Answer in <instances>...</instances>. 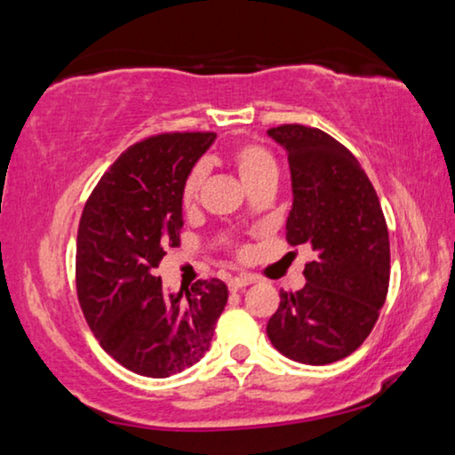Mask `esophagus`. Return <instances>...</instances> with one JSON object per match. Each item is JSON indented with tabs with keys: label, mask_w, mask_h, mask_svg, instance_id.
I'll use <instances>...</instances> for the list:
<instances>
[{
	"label": "esophagus",
	"mask_w": 455,
	"mask_h": 455,
	"mask_svg": "<svg viewBox=\"0 0 455 455\" xmlns=\"http://www.w3.org/2000/svg\"><path fill=\"white\" fill-rule=\"evenodd\" d=\"M251 283H253V278H249V276H235V278L227 280L228 291H233V292L245 289V286H249Z\"/></svg>",
	"instance_id": "1"
}]
</instances>
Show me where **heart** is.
Returning a JSON list of instances; mask_svg holds the SVG:
<instances>
[{"instance_id": "heart-1", "label": "heart", "mask_w": 455, "mask_h": 455, "mask_svg": "<svg viewBox=\"0 0 455 455\" xmlns=\"http://www.w3.org/2000/svg\"><path fill=\"white\" fill-rule=\"evenodd\" d=\"M230 158H233L236 172H239L243 183H245L249 189H251L255 183L264 181V179H267V177H276V172H278L276 158H274L272 152L264 148L261 144H255V142L239 144L233 150ZM204 181H206V166L196 164L194 169L189 171V175L183 183L181 202L185 208H191L197 200H200V191H202ZM239 255H245V251L241 249Z\"/></svg>"}]
</instances>
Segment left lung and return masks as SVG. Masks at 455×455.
Returning <instances> with one entry per match:
<instances>
[{"label":"left lung","instance_id":"left-lung-1","mask_svg":"<svg viewBox=\"0 0 455 455\" xmlns=\"http://www.w3.org/2000/svg\"><path fill=\"white\" fill-rule=\"evenodd\" d=\"M289 152L292 208L286 241L309 245L307 284L280 291L267 322L274 348L303 364L353 355L373 330L389 286V236L379 197L347 146L317 127L267 130Z\"/></svg>","mask_w":455,"mask_h":455}]
</instances>
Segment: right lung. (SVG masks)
Returning <instances> with one entry per match:
<instances>
[{"instance_id": "obj_1", "label": "right lung", "mask_w": 455, "mask_h": 455, "mask_svg": "<svg viewBox=\"0 0 455 455\" xmlns=\"http://www.w3.org/2000/svg\"><path fill=\"white\" fill-rule=\"evenodd\" d=\"M216 133H161L133 144L88 197L76 243V289L92 334L144 377L181 373L210 348L228 291L219 278L166 292L155 270L181 243V191Z\"/></svg>"}]
</instances>
